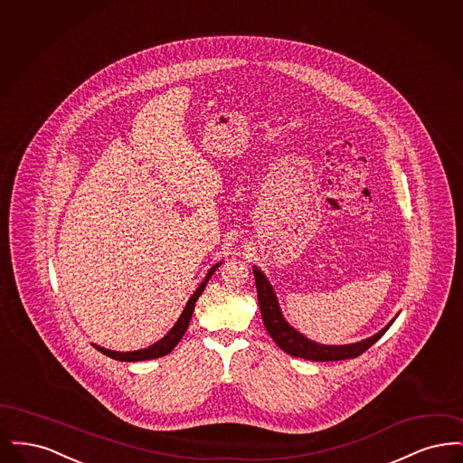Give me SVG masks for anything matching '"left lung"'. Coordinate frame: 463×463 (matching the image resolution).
Segmentation results:
<instances>
[{"instance_id": "left-lung-1", "label": "left lung", "mask_w": 463, "mask_h": 463, "mask_svg": "<svg viewBox=\"0 0 463 463\" xmlns=\"http://www.w3.org/2000/svg\"><path fill=\"white\" fill-rule=\"evenodd\" d=\"M253 274H255L259 306H260V314H262L265 330L269 331L270 338L278 344V347L281 351H285L293 357H302V359H308V361H340V359L357 357L364 351H368L376 340H380V336L389 330L391 325L394 323V319H392L383 330L378 331L373 336H370L363 342H357V344H351V345H319L316 342H310L304 335H300L298 331L293 330L288 325L283 314H281V308L278 306V298H276V293L270 287V283L265 279L264 274L257 267L253 269Z\"/></svg>"}]
</instances>
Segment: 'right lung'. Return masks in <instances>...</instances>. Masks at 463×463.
<instances>
[{
  "label": "right lung",
  "instance_id": "obj_1",
  "mask_svg": "<svg viewBox=\"0 0 463 463\" xmlns=\"http://www.w3.org/2000/svg\"><path fill=\"white\" fill-rule=\"evenodd\" d=\"M219 265L221 264L213 265V267L208 270V274H206L204 281L199 285L198 289L194 291V295L189 298V302H187V306L184 308L182 316L178 317L175 326H174L172 330L168 331V335H166V336H163L159 342H156L155 345H151V347H147V349L133 351V353H114V351H108V349L99 347V345H93V347H95L97 351H100V353L109 355L112 359H118V361H128V363H130V361H147V359H156V357H163V355L172 353V351H174V347H175L176 344L180 342V338L184 336V333L187 330V326H189V321H191V317H193L194 304H196L199 295L203 293V289L206 288V283L210 281L212 274L217 270V267H219Z\"/></svg>",
  "mask_w": 463,
  "mask_h": 463
}]
</instances>
